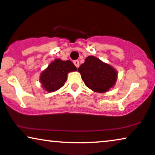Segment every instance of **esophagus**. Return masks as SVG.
Segmentation results:
<instances>
[{"instance_id":"esophagus-1","label":"esophagus","mask_w":155,"mask_h":155,"mask_svg":"<svg viewBox=\"0 0 155 155\" xmlns=\"http://www.w3.org/2000/svg\"><path fill=\"white\" fill-rule=\"evenodd\" d=\"M74 65L76 66V68H79V61L75 60L74 61Z\"/></svg>"}]
</instances>
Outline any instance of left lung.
<instances>
[{
  "instance_id": "1",
  "label": "left lung",
  "mask_w": 155,
  "mask_h": 155,
  "mask_svg": "<svg viewBox=\"0 0 155 155\" xmlns=\"http://www.w3.org/2000/svg\"><path fill=\"white\" fill-rule=\"evenodd\" d=\"M85 85L96 92H106L114 85L117 73L114 68L95 56H88L78 68Z\"/></svg>"
}]
</instances>
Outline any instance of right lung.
Segmentation results:
<instances>
[{"instance_id": "obj_1", "label": "right lung", "mask_w": 155, "mask_h": 155, "mask_svg": "<svg viewBox=\"0 0 155 155\" xmlns=\"http://www.w3.org/2000/svg\"><path fill=\"white\" fill-rule=\"evenodd\" d=\"M76 70L77 68L71 61L56 59L41 74V83L47 91H55L64 85L68 72Z\"/></svg>"}]
</instances>
